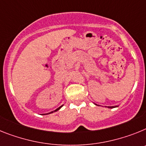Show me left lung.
I'll use <instances>...</instances> for the list:
<instances>
[{
	"instance_id": "1",
	"label": "left lung",
	"mask_w": 146,
	"mask_h": 146,
	"mask_svg": "<svg viewBox=\"0 0 146 146\" xmlns=\"http://www.w3.org/2000/svg\"><path fill=\"white\" fill-rule=\"evenodd\" d=\"M106 107H108V108H110V109H112V108H115V107H117V106H106Z\"/></svg>"
}]
</instances>
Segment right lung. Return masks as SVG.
<instances>
[{
    "label": "right lung",
    "instance_id": "add662e5",
    "mask_svg": "<svg viewBox=\"0 0 146 146\" xmlns=\"http://www.w3.org/2000/svg\"><path fill=\"white\" fill-rule=\"evenodd\" d=\"M62 106H63V105H62V106H59V108H57V109H56V110H54V111H50V112H49V113H47V114H43V115H48V114H51V113H53V112H55V111H58V110H60V109L62 108Z\"/></svg>",
    "mask_w": 146,
    "mask_h": 146
}]
</instances>
